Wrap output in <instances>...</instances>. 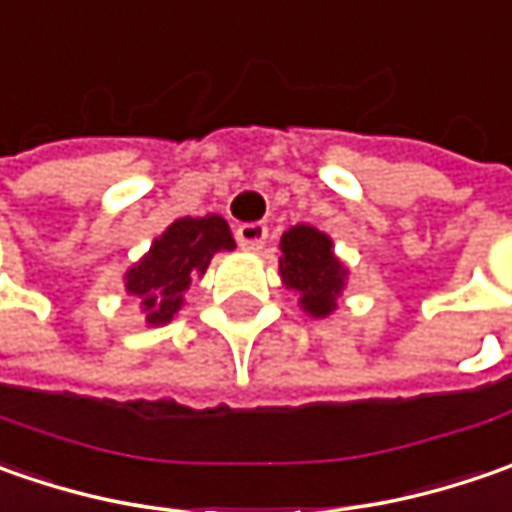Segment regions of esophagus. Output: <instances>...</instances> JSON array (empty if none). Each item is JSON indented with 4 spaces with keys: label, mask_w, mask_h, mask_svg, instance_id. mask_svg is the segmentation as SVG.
Masks as SVG:
<instances>
[{
    "label": "esophagus",
    "mask_w": 512,
    "mask_h": 512,
    "mask_svg": "<svg viewBox=\"0 0 512 512\" xmlns=\"http://www.w3.org/2000/svg\"><path fill=\"white\" fill-rule=\"evenodd\" d=\"M236 242L242 250H250V253H256V250H262L267 242V225L262 222H247V225L236 227Z\"/></svg>",
    "instance_id": "obj_1"
}]
</instances>
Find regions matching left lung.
<instances>
[{
  "mask_svg": "<svg viewBox=\"0 0 512 512\" xmlns=\"http://www.w3.org/2000/svg\"><path fill=\"white\" fill-rule=\"evenodd\" d=\"M279 247V273L285 287L299 293V305L307 316H330L347 279V270L333 253L330 236L310 225H296L285 230Z\"/></svg>",
  "mask_w": 512,
  "mask_h": 512,
  "instance_id": "1",
  "label": "left lung"
}]
</instances>
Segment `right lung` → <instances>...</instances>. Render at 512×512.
I'll return each mask as SVG.
<instances>
[{
  "label": "right lung",
  "mask_w": 512,
  "mask_h": 512,
  "mask_svg": "<svg viewBox=\"0 0 512 512\" xmlns=\"http://www.w3.org/2000/svg\"><path fill=\"white\" fill-rule=\"evenodd\" d=\"M233 247V233L216 213L202 219H176L125 273V290L139 299L150 327L168 325L179 313V307L185 305V290L190 282L205 276L210 259L219 250Z\"/></svg>",
  "instance_id": "add662e5"
}]
</instances>
